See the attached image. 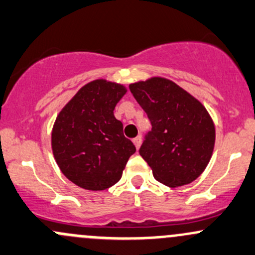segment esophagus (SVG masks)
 Returning a JSON list of instances; mask_svg holds the SVG:
<instances>
[{
    "instance_id": "34e87169",
    "label": "esophagus",
    "mask_w": 255,
    "mask_h": 255,
    "mask_svg": "<svg viewBox=\"0 0 255 255\" xmlns=\"http://www.w3.org/2000/svg\"><path fill=\"white\" fill-rule=\"evenodd\" d=\"M132 142L133 143H135V146H136V148H139V146H141V143H142V137L141 136H137V137H135L132 139Z\"/></svg>"
}]
</instances>
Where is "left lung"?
<instances>
[{
    "label": "left lung",
    "instance_id": "8db88e82",
    "mask_svg": "<svg viewBox=\"0 0 255 255\" xmlns=\"http://www.w3.org/2000/svg\"><path fill=\"white\" fill-rule=\"evenodd\" d=\"M128 87L152 124L139 154L154 179L169 187L194 181L214 149L215 127L207 109L168 79L152 78Z\"/></svg>",
    "mask_w": 255,
    "mask_h": 255
}]
</instances>
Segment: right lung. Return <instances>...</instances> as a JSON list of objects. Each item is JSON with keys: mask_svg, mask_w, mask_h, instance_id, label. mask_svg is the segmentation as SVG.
Returning a JSON list of instances; mask_svg holds the SVG:
<instances>
[{"mask_svg": "<svg viewBox=\"0 0 255 255\" xmlns=\"http://www.w3.org/2000/svg\"><path fill=\"white\" fill-rule=\"evenodd\" d=\"M125 94L123 85L102 79L91 81L79 90L54 122V159L65 177L79 187L102 191L116 185L136 152L113 113Z\"/></svg>", "mask_w": 255, "mask_h": 255, "instance_id": "right-lung-1", "label": "right lung"}]
</instances>
